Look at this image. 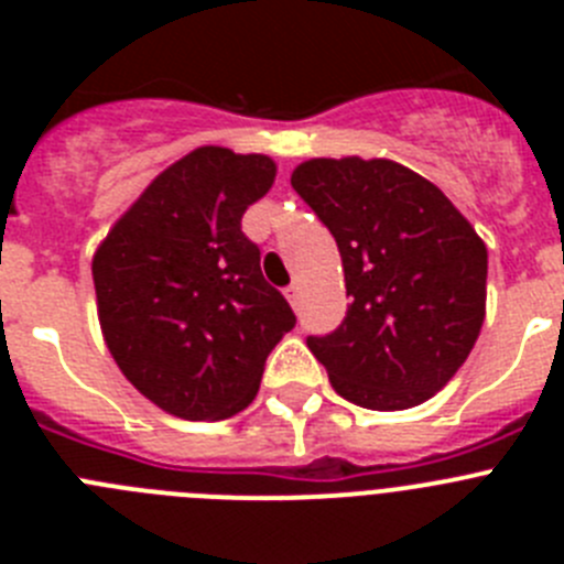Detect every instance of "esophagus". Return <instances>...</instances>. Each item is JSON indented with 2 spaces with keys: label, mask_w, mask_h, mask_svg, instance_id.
<instances>
[{
  "label": "esophagus",
  "mask_w": 564,
  "mask_h": 564,
  "mask_svg": "<svg viewBox=\"0 0 564 564\" xmlns=\"http://www.w3.org/2000/svg\"><path fill=\"white\" fill-rule=\"evenodd\" d=\"M285 296H288V302H291V305L296 307V302H299V285H296V282L285 288Z\"/></svg>",
  "instance_id": "obj_1"
}]
</instances>
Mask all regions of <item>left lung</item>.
Here are the masks:
<instances>
[{
  "instance_id": "1",
  "label": "left lung",
  "mask_w": 564,
  "mask_h": 564,
  "mask_svg": "<svg viewBox=\"0 0 564 564\" xmlns=\"http://www.w3.org/2000/svg\"><path fill=\"white\" fill-rule=\"evenodd\" d=\"M291 186L330 228L352 305L307 336L333 390L364 410L417 406L460 370L486 318L488 253L435 183L395 161L313 158Z\"/></svg>"
}]
</instances>
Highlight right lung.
<instances>
[{"label":"right lung","instance_id":"obj_1","mask_svg":"<svg viewBox=\"0 0 564 564\" xmlns=\"http://www.w3.org/2000/svg\"><path fill=\"white\" fill-rule=\"evenodd\" d=\"M273 177L265 154L194 149L149 183L93 257L104 341L169 415L223 421L246 410L268 352L296 325L242 234V214Z\"/></svg>","mask_w":564,"mask_h":564}]
</instances>
